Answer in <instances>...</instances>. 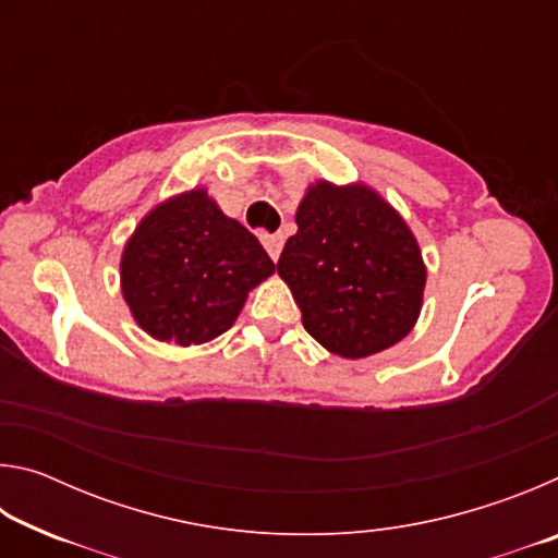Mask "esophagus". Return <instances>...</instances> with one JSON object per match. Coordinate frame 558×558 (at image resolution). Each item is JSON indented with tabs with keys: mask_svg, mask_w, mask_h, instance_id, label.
<instances>
[{
	"mask_svg": "<svg viewBox=\"0 0 558 558\" xmlns=\"http://www.w3.org/2000/svg\"><path fill=\"white\" fill-rule=\"evenodd\" d=\"M260 241H263V245H266L268 256L272 260H278L280 258V251H282V235L280 233H263Z\"/></svg>",
	"mask_w": 558,
	"mask_h": 558,
	"instance_id": "34e87169",
	"label": "esophagus"
}]
</instances>
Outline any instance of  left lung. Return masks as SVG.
<instances>
[{
  "label": "left lung",
  "instance_id": "obj_1",
  "mask_svg": "<svg viewBox=\"0 0 558 558\" xmlns=\"http://www.w3.org/2000/svg\"><path fill=\"white\" fill-rule=\"evenodd\" d=\"M278 260L302 325L327 352L364 359L411 332L426 266L409 226L372 186L317 182Z\"/></svg>",
  "mask_w": 558,
  "mask_h": 558
}]
</instances>
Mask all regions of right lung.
<instances>
[{"label":"right lung","instance_id":"1","mask_svg":"<svg viewBox=\"0 0 558 558\" xmlns=\"http://www.w3.org/2000/svg\"><path fill=\"white\" fill-rule=\"evenodd\" d=\"M276 272L256 235L229 219L206 189L157 204L120 260L122 298L159 342L204 344L223 335L248 292Z\"/></svg>","mask_w":558,"mask_h":558}]
</instances>
